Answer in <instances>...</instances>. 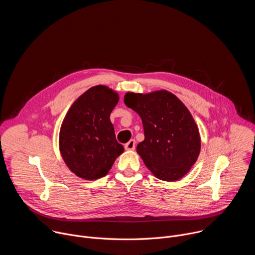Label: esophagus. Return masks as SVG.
<instances>
[{
	"label": "esophagus",
	"mask_w": 255,
	"mask_h": 255,
	"mask_svg": "<svg viewBox=\"0 0 255 255\" xmlns=\"http://www.w3.org/2000/svg\"><path fill=\"white\" fill-rule=\"evenodd\" d=\"M136 146V141L134 139H131L128 143L125 144V149L126 150H134Z\"/></svg>",
	"instance_id": "esophagus-1"
}]
</instances>
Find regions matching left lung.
Wrapping results in <instances>:
<instances>
[{"instance_id":"8db88e82","label":"left lung","mask_w":255,"mask_h":255,"mask_svg":"<svg viewBox=\"0 0 255 255\" xmlns=\"http://www.w3.org/2000/svg\"><path fill=\"white\" fill-rule=\"evenodd\" d=\"M124 103L142 120L144 140L136 149L145 165L165 181L185 176L199 157L201 137L184 103L165 90L148 94L128 92Z\"/></svg>"}]
</instances>
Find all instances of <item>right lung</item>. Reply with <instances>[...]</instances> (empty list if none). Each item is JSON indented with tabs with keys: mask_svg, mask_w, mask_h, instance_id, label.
<instances>
[{
	"mask_svg": "<svg viewBox=\"0 0 255 255\" xmlns=\"http://www.w3.org/2000/svg\"><path fill=\"white\" fill-rule=\"evenodd\" d=\"M118 101L119 95L112 89L92 87L74 102L62 121L60 154L70 171L81 178L105 176L124 151L110 120Z\"/></svg>",
	"mask_w": 255,
	"mask_h": 255,
	"instance_id": "right-lung-1",
	"label": "right lung"
}]
</instances>
